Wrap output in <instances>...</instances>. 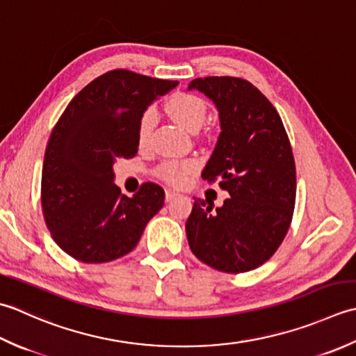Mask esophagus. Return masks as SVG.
Listing matches in <instances>:
<instances>
[{"label":"esophagus","instance_id":"34e87169","mask_svg":"<svg viewBox=\"0 0 356 356\" xmlns=\"http://www.w3.org/2000/svg\"><path fill=\"white\" fill-rule=\"evenodd\" d=\"M179 195L177 193V192H173V191H165V201L168 202H170V201H173L175 198H178Z\"/></svg>","mask_w":356,"mask_h":356}]
</instances>
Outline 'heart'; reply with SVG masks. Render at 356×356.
I'll use <instances>...</instances> for the list:
<instances>
[{
	"label": "heart",
	"instance_id": "b5f03b06",
	"mask_svg": "<svg viewBox=\"0 0 356 356\" xmlns=\"http://www.w3.org/2000/svg\"><path fill=\"white\" fill-rule=\"evenodd\" d=\"M168 112L172 120L178 126L186 129L187 132H197V130L202 127L207 118L206 101L197 95H192V93H177V95H173L168 103ZM155 121L156 115L152 108L143 113L140 126H138V143L141 146L147 143L152 129L155 126ZM195 169H197V163L195 161H169L158 169V175L165 181H169V183L181 184L188 173L193 172Z\"/></svg>",
	"mask_w": 356,
	"mask_h": 356
}]
</instances>
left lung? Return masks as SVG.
I'll use <instances>...</instances> for the list:
<instances>
[{
	"label": "left lung",
	"mask_w": 356,
	"mask_h": 356,
	"mask_svg": "<svg viewBox=\"0 0 356 356\" xmlns=\"http://www.w3.org/2000/svg\"><path fill=\"white\" fill-rule=\"evenodd\" d=\"M188 90L212 101L221 127L201 177L220 178L230 195L215 212L195 200L186 221L188 245L216 270H253L277 252L292 221L296 172L289 136L277 108L245 79L197 78Z\"/></svg>",
	"instance_id": "8db88e82"
}]
</instances>
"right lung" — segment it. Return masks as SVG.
<instances>
[{
  "mask_svg": "<svg viewBox=\"0 0 356 356\" xmlns=\"http://www.w3.org/2000/svg\"><path fill=\"white\" fill-rule=\"evenodd\" d=\"M168 81L112 70L74 97L49 138L41 178L47 229L60 248L83 263H107L132 250L164 204L158 184H143L132 198L113 183L118 158L138 152V126Z\"/></svg>",
  "mask_w": 356,
  "mask_h": 356,
  "instance_id": "obj_1",
  "label": "right lung"
}]
</instances>
